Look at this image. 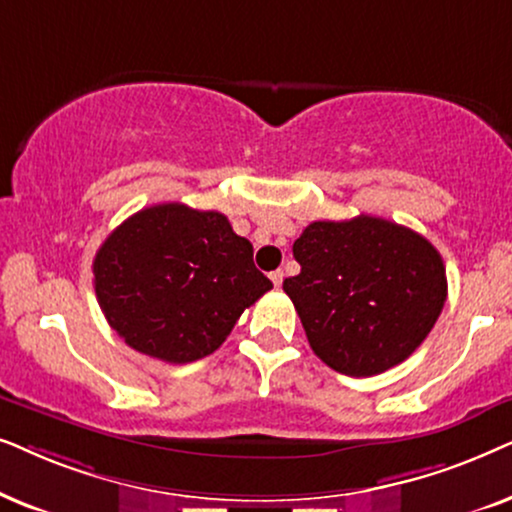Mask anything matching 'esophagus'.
Returning <instances> with one entry per match:
<instances>
[{"instance_id": "esophagus-1", "label": "esophagus", "mask_w": 512, "mask_h": 512, "mask_svg": "<svg viewBox=\"0 0 512 512\" xmlns=\"http://www.w3.org/2000/svg\"><path fill=\"white\" fill-rule=\"evenodd\" d=\"M269 278H271V283L276 285V288H281V283H283V278H285V274H283V269H276V271H271L269 274Z\"/></svg>"}]
</instances>
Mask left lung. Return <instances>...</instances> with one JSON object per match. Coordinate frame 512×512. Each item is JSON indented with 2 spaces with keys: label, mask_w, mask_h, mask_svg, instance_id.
Instances as JSON below:
<instances>
[{
  "label": "left lung",
  "mask_w": 512,
  "mask_h": 512,
  "mask_svg": "<svg viewBox=\"0 0 512 512\" xmlns=\"http://www.w3.org/2000/svg\"><path fill=\"white\" fill-rule=\"evenodd\" d=\"M292 255L302 269L283 290L313 353L349 377L410 358L445 306L440 252L403 224L372 215L311 222Z\"/></svg>",
  "instance_id": "8db88e82"
}]
</instances>
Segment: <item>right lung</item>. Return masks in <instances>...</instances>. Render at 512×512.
Listing matches in <instances>:
<instances>
[{"instance_id":"1","label":"right lung","mask_w":512,"mask_h":512,"mask_svg":"<svg viewBox=\"0 0 512 512\" xmlns=\"http://www.w3.org/2000/svg\"><path fill=\"white\" fill-rule=\"evenodd\" d=\"M93 285L117 335L173 365L220 349L241 313L274 288L227 217L185 203H159L121 222L95 252Z\"/></svg>"}]
</instances>
